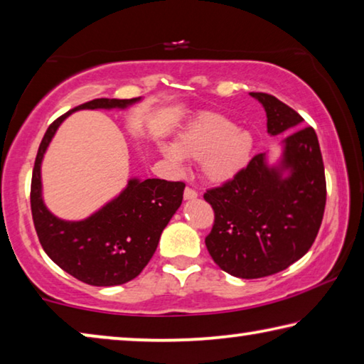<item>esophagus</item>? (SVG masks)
<instances>
[{"label":"esophagus","instance_id":"1","mask_svg":"<svg viewBox=\"0 0 364 364\" xmlns=\"http://www.w3.org/2000/svg\"><path fill=\"white\" fill-rule=\"evenodd\" d=\"M183 196H184V199H196L198 198V191H196V189H193V188H189V186H186L184 188V193H183Z\"/></svg>","mask_w":364,"mask_h":364}]
</instances>
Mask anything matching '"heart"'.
Returning a JSON list of instances; mask_svg holds the SVG:
<instances>
[{
  "mask_svg": "<svg viewBox=\"0 0 364 364\" xmlns=\"http://www.w3.org/2000/svg\"><path fill=\"white\" fill-rule=\"evenodd\" d=\"M251 152L250 132L215 113L193 121L178 137L176 149H165L166 157L175 165H181V154L203 161L204 173L213 181H225L236 175L250 161Z\"/></svg>",
  "mask_w": 364,
  "mask_h": 364,
  "instance_id": "obj_1",
  "label": "heart"
}]
</instances>
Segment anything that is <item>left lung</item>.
<instances>
[{
    "mask_svg": "<svg viewBox=\"0 0 364 364\" xmlns=\"http://www.w3.org/2000/svg\"><path fill=\"white\" fill-rule=\"evenodd\" d=\"M277 136L303 123L301 114L264 92H251ZM284 168L265 166L257 154L233 178L209 188L204 199L213 209L205 246L213 262L241 279L274 275L296 262L313 246L326 209V173L316 131L306 126L285 137Z\"/></svg>",
    "mask_w": 364,
    "mask_h": 364,
    "instance_id": "left-lung-1",
    "label": "left lung"
}]
</instances>
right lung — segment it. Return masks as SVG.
Wrapping results in <instances>:
<instances>
[{
    "instance_id": "obj_1",
    "label": "right lung",
    "mask_w": 364,
    "mask_h": 364,
    "mask_svg": "<svg viewBox=\"0 0 364 364\" xmlns=\"http://www.w3.org/2000/svg\"><path fill=\"white\" fill-rule=\"evenodd\" d=\"M136 99H95L74 109L124 108ZM71 112L56 118L40 142L31 183L33 227L48 257L74 279L94 287L126 284L152 259L161 232L181 205L184 183L131 180L121 196L87 220L65 222L51 215L42 200L40 164L58 126Z\"/></svg>"
}]
</instances>
